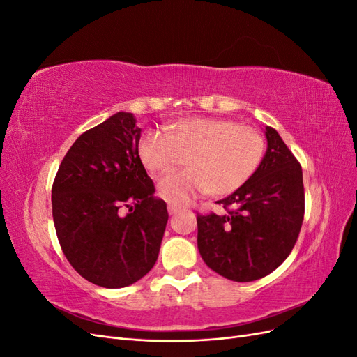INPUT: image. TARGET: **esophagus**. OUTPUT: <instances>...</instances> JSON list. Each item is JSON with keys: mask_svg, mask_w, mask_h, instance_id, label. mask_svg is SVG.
Masks as SVG:
<instances>
[{"mask_svg": "<svg viewBox=\"0 0 357 357\" xmlns=\"http://www.w3.org/2000/svg\"><path fill=\"white\" fill-rule=\"evenodd\" d=\"M178 210H180V207H177V205L168 204V213H169V214H176Z\"/></svg>", "mask_w": 357, "mask_h": 357, "instance_id": "esophagus-1", "label": "esophagus"}]
</instances>
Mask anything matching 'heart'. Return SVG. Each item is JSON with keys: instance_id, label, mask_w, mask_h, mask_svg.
<instances>
[{"instance_id": "b5f03b06", "label": "heart", "mask_w": 357, "mask_h": 357, "mask_svg": "<svg viewBox=\"0 0 357 357\" xmlns=\"http://www.w3.org/2000/svg\"><path fill=\"white\" fill-rule=\"evenodd\" d=\"M265 152L264 135L256 128L228 119L188 117L165 128L150 129L138 144L143 165L153 174L165 176L185 159L189 169L160 180L162 199L183 205L213 190L229 195L253 177Z\"/></svg>"}]
</instances>
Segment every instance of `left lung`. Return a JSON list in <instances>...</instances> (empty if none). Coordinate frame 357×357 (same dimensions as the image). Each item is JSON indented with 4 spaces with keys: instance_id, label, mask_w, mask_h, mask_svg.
I'll return each mask as SVG.
<instances>
[{
    "instance_id": "1",
    "label": "left lung",
    "mask_w": 357,
    "mask_h": 357,
    "mask_svg": "<svg viewBox=\"0 0 357 357\" xmlns=\"http://www.w3.org/2000/svg\"><path fill=\"white\" fill-rule=\"evenodd\" d=\"M253 177L219 204L222 215H198V250L214 273L247 283L273 273L294 248L304 220L302 168L274 128ZM234 206V211L229 207Z\"/></svg>"
}]
</instances>
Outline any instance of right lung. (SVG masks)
Here are the masks:
<instances>
[{
	"instance_id": "right-lung-1",
	"label": "right lung",
	"mask_w": 357,
	"mask_h": 357,
	"mask_svg": "<svg viewBox=\"0 0 357 357\" xmlns=\"http://www.w3.org/2000/svg\"><path fill=\"white\" fill-rule=\"evenodd\" d=\"M139 137L132 113L110 116L75 139L52 188L63 255L83 278L107 289L132 284L153 268L168 222L139 159Z\"/></svg>"
}]
</instances>
